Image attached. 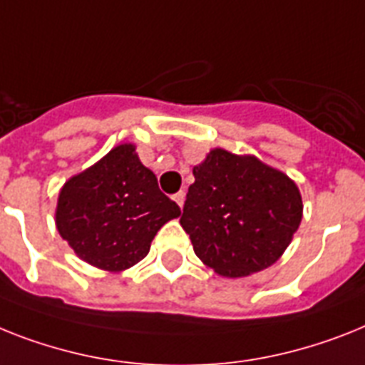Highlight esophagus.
I'll return each instance as SVG.
<instances>
[{
  "label": "esophagus",
  "instance_id": "obj_1",
  "mask_svg": "<svg viewBox=\"0 0 365 365\" xmlns=\"http://www.w3.org/2000/svg\"><path fill=\"white\" fill-rule=\"evenodd\" d=\"M185 200H186V194L185 190H180V192H177V194H173V201H175L179 207H182L185 205Z\"/></svg>",
  "mask_w": 365,
  "mask_h": 365
}]
</instances>
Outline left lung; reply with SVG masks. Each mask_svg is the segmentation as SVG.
I'll return each mask as SVG.
<instances>
[{"label":"left lung","instance_id":"8db88e82","mask_svg":"<svg viewBox=\"0 0 365 365\" xmlns=\"http://www.w3.org/2000/svg\"><path fill=\"white\" fill-rule=\"evenodd\" d=\"M180 225L195 255L230 278L276 263L302 220V197L293 180L254 156L224 149L194 168Z\"/></svg>","mask_w":365,"mask_h":365}]
</instances>
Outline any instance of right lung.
<instances>
[{
    "mask_svg": "<svg viewBox=\"0 0 365 365\" xmlns=\"http://www.w3.org/2000/svg\"><path fill=\"white\" fill-rule=\"evenodd\" d=\"M179 215L126 143L63 186L56 224L83 261L117 272L140 263L158 230Z\"/></svg>",
    "mask_w": 365,
    "mask_h": 365,
    "instance_id": "add662e5",
    "label": "right lung"
}]
</instances>
